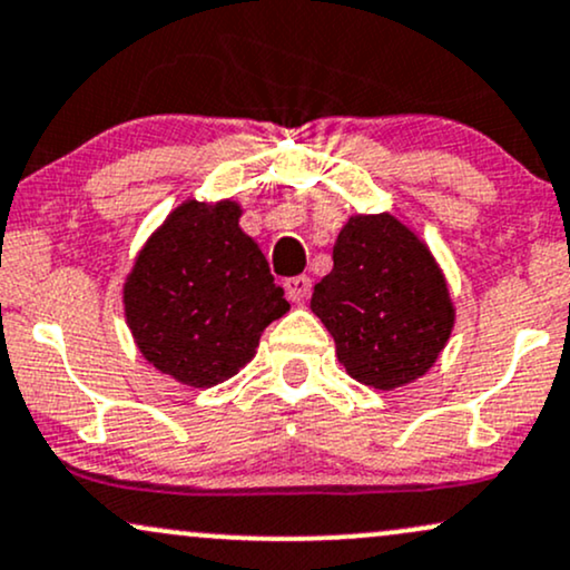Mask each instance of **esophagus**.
<instances>
[{"label": "esophagus", "mask_w": 570, "mask_h": 570, "mask_svg": "<svg viewBox=\"0 0 570 570\" xmlns=\"http://www.w3.org/2000/svg\"><path fill=\"white\" fill-rule=\"evenodd\" d=\"M286 294H289L292 303H305L307 294H311V278L307 276H294L286 281Z\"/></svg>", "instance_id": "34e87169"}]
</instances>
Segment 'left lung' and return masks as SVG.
<instances>
[{
    "label": "left lung",
    "instance_id": "obj_1",
    "mask_svg": "<svg viewBox=\"0 0 570 570\" xmlns=\"http://www.w3.org/2000/svg\"><path fill=\"white\" fill-rule=\"evenodd\" d=\"M332 257V273L313 286L311 311L334 337L345 372L376 390L428 374L456 321L430 246L390 212L351 215Z\"/></svg>",
    "mask_w": 570,
    "mask_h": 570
}]
</instances>
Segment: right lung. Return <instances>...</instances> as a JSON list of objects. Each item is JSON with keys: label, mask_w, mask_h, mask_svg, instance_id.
I'll use <instances>...</instances> for the list:
<instances>
[{"label": "right lung", "mask_w": 570, "mask_h": 570, "mask_svg": "<svg viewBox=\"0 0 570 570\" xmlns=\"http://www.w3.org/2000/svg\"><path fill=\"white\" fill-rule=\"evenodd\" d=\"M233 198H188L148 236L121 303L137 351L188 387H215L255 358L265 326L289 311Z\"/></svg>", "instance_id": "obj_1"}]
</instances>
